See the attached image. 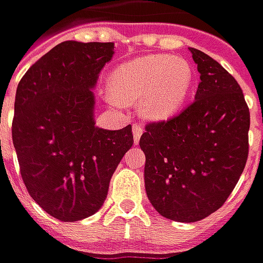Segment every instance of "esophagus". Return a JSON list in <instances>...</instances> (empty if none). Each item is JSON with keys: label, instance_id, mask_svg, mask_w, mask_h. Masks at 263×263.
Segmentation results:
<instances>
[{"label": "esophagus", "instance_id": "esophagus-1", "mask_svg": "<svg viewBox=\"0 0 263 263\" xmlns=\"http://www.w3.org/2000/svg\"><path fill=\"white\" fill-rule=\"evenodd\" d=\"M132 132H134V142H135V145H138L139 139H141V135H142V132H143L142 128H141V125L135 124L134 128H132Z\"/></svg>", "mask_w": 263, "mask_h": 263}]
</instances>
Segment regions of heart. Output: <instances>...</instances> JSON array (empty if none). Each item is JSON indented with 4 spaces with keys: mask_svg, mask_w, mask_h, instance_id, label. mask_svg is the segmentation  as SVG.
I'll return each instance as SVG.
<instances>
[{
    "mask_svg": "<svg viewBox=\"0 0 263 263\" xmlns=\"http://www.w3.org/2000/svg\"><path fill=\"white\" fill-rule=\"evenodd\" d=\"M193 83V66L184 58L145 54L112 71L109 94L121 105L139 103L141 114L148 120L163 121L182 108Z\"/></svg>",
    "mask_w": 263,
    "mask_h": 263,
    "instance_id": "heart-1",
    "label": "heart"
}]
</instances>
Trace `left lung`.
Returning a JSON list of instances; mask_svg holds the SVG:
<instances>
[{
	"label": "left lung",
	"mask_w": 263,
	"mask_h": 263,
	"mask_svg": "<svg viewBox=\"0 0 263 263\" xmlns=\"http://www.w3.org/2000/svg\"><path fill=\"white\" fill-rule=\"evenodd\" d=\"M200 73L196 100L180 114L148 122L139 139L149 201L166 218L194 222L226 203L248 159L249 108L237 80L190 48Z\"/></svg>",
	"instance_id": "8db88e82"
}]
</instances>
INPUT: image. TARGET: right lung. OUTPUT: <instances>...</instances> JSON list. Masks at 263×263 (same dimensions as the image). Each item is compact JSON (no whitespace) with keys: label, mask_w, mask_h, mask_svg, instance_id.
Masks as SVG:
<instances>
[{"label":"right lung","mask_w":263,"mask_h":263,"mask_svg":"<svg viewBox=\"0 0 263 263\" xmlns=\"http://www.w3.org/2000/svg\"><path fill=\"white\" fill-rule=\"evenodd\" d=\"M114 43H59L21 79L12 120L22 180L48 214L73 222L96 214L109 180L134 143L132 126L94 125L98 73Z\"/></svg>","instance_id":"1"}]
</instances>
